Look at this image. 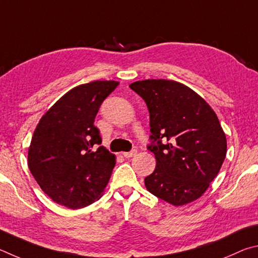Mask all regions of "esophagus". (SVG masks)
I'll return each instance as SVG.
<instances>
[{"label": "esophagus", "instance_id": "1", "mask_svg": "<svg viewBox=\"0 0 258 258\" xmlns=\"http://www.w3.org/2000/svg\"><path fill=\"white\" fill-rule=\"evenodd\" d=\"M137 154V150H133L130 152H123L122 153V156H124L125 159H129V157H133Z\"/></svg>", "mask_w": 258, "mask_h": 258}]
</instances>
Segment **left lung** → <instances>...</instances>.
Returning a JSON list of instances; mask_svg holds the SVG:
<instances>
[{
	"label": "left lung",
	"instance_id": "left-lung-1",
	"mask_svg": "<svg viewBox=\"0 0 258 258\" xmlns=\"http://www.w3.org/2000/svg\"><path fill=\"white\" fill-rule=\"evenodd\" d=\"M129 87L150 111L153 144L148 148L154 153L156 168L145 178L147 190L173 206L198 200L227 155V137L218 115L179 81L146 79Z\"/></svg>",
	"mask_w": 258,
	"mask_h": 258
}]
</instances>
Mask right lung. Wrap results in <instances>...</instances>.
Returning <instances> with one entry per match:
<instances>
[{
  "label": "right lung",
  "instance_id": "add662e5",
  "mask_svg": "<svg viewBox=\"0 0 258 258\" xmlns=\"http://www.w3.org/2000/svg\"><path fill=\"white\" fill-rule=\"evenodd\" d=\"M119 85L95 80L77 86L40 117L28 148V166L42 190L57 204L78 210L102 197L115 155L94 125L102 102Z\"/></svg>",
  "mask_w": 258,
  "mask_h": 258
}]
</instances>
